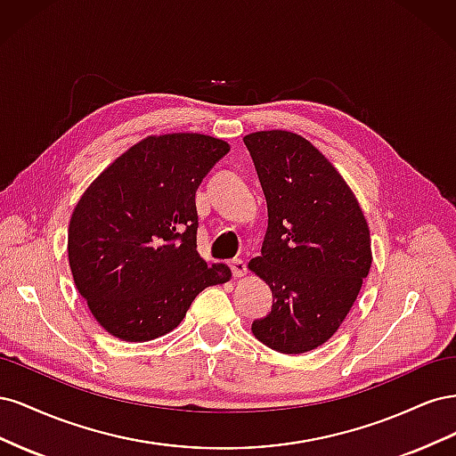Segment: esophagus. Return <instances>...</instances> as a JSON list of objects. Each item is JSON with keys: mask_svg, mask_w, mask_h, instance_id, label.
I'll return each instance as SVG.
<instances>
[{"mask_svg": "<svg viewBox=\"0 0 456 456\" xmlns=\"http://www.w3.org/2000/svg\"><path fill=\"white\" fill-rule=\"evenodd\" d=\"M230 268H232L233 278H243V275L247 273V265H245V262H243L241 258L230 260Z\"/></svg>", "mask_w": 456, "mask_h": 456, "instance_id": "obj_1", "label": "esophagus"}]
</instances>
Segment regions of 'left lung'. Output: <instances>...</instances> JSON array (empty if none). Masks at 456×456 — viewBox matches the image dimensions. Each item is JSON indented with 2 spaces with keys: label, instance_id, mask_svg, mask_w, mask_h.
<instances>
[{
  "label": "left lung",
  "instance_id": "1",
  "mask_svg": "<svg viewBox=\"0 0 456 456\" xmlns=\"http://www.w3.org/2000/svg\"><path fill=\"white\" fill-rule=\"evenodd\" d=\"M268 205L262 255L249 262L273 297L253 335L281 354L315 350L355 302L372 255L354 191L320 150L289 131L243 136Z\"/></svg>",
  "mask_w": 456,
  "mask_h": 456
}]
</instances>
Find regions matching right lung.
Returning <instances> with one entry per match:
<instances>
[{"label":"right lung","mask_w":456,"mask_h":456,"mask_svg":"<svg viewBox=\"0 0 456 456\" xmlns=\"http://www.w3.org/2000/svg\"><path fill=\"white\" fill-rule=\"evenodd\" d=\"M230 151L209 134L146 136L94 178L68 226V262L79 295L110 335L146 342L167 335L194 298L226 283V265L198 253L196 191Z\"/></svg>","instance_id":"right-lung-1"}]
</instances>
